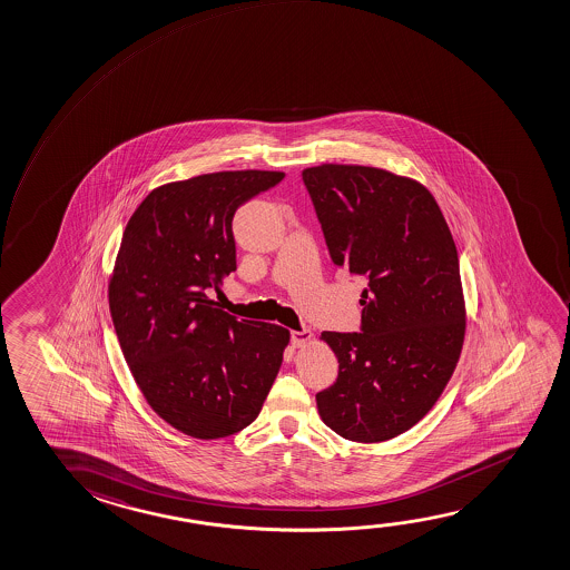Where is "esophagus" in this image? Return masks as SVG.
I'll return each mask as SVG.
<instances>
[{
    "mask_svg": "<svg viewBox=\"0 0 570 570\" xmlns=\"http://www.w3.org/2000/svg\"><path fill=\"white\" fill-rule=\"evenodd\" d=\"M312 338H314L312 331H292V345H294V347H304Z\"/></svg>",
    "mask_w": 570,
    "mask_h": 570,
    "instance_id": "obj_1",
    "label": "esophagus"
}]
</instances>
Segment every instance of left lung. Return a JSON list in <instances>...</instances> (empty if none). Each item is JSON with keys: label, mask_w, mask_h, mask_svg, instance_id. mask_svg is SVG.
I'll list each match as a JSON object with an SVG mask.
<instances>
[{"label": "left lung", "mask_w": 570, "mask_h": 570, "mask_svg": "<svg viewBox=\"0 0 570 570\" xmlns=\"http://www.w3.org/2000/svg\"><path fill=\"white\" fill-rule=\"evenodd\" d=\"M335 266L366 278L361 333L323 331L337 382L320 392L323 423L380 443L430 412L461 356L466 312L459 255L431 191L358 165L302 173Z\"/></svg>", "instance_id": "obj_1"}]
</instances>
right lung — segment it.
I'll use <instances>...</instances> for the list:
<instances>
[{"label": "right lung", "mask_w": 570, "mask_h": 570, "mask_svg": "<svg viewBox=\"0 0 570 570\" xmlns=\"http://www.w3.org/2000/svg\"><path fill=\"white\" fill-rule=\"evenodd\" d=\"M282 178L227 170L170 181L125 227L108 288L117 338L150 407L190 438L245 430L281 371L289 331L239 322L209 294L237 268L233 215Z\"/></svg>", "instance_id": "add662e5"}]
</instances>
